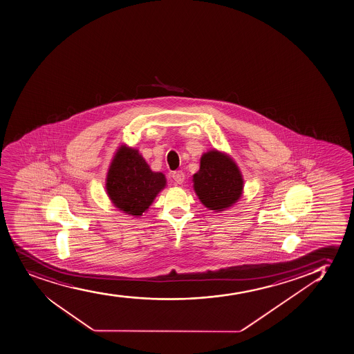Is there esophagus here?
<instances>
[{"label":"esophagus","mask_w":354,"mask_h":354,"mask_svg":"<svg viewBox=\"0 0 354 354\" xmlns=\"http://www.w3.org/2000/svg\"><path fill=\"white\" fill-rule=\"evenodd\" d=\"M171 176H173L174 183H176V185H183V183H185V174H183V171H174Z\"/></svg>","instance_id":"obj_1"}]
</instances>
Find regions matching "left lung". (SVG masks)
Listing matches in <instances>:
<instances>
[{"mask_svg":"<svg viewBox=\"0 0 354 354\" xmlns=\"http://www.w3.org/2000/svg\"><path fill=\"white\" fill-rule=\"evenodd\" d=\"M195 194L215 213L232 208L243 194L244 180L235 160L213 149L203 153L200 169L193 175Z\"/></svg>","mask_w":354,"mask_h":354,"instance_id":"1","label":"left lung"}]
</instances>
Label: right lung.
<instances>
[{"instance_id": "1", "label": "right lung", "mask_w": 354, "mask_h": 354, "mask_svg": "<svg viewBox=\"0 0 354 354\" xmlns=\"http://www.w3.org/2000/svg\"><path fill=\"white\" fill-rule=\"evenodd\" d=\"M167 185L164 173L153 171L139 149L126 145L114 153L105 180L112 205L122 213L142 216Z\"/></svg>"}]
</instances>
